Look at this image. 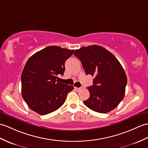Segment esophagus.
<instances>
[{
  "label": "esophagus",
  "instance_id": "obj_1",
  "mask_svg": "<svg viewBox=\"0 0 148 148\" xmlns=\"http://www.w3.org/2000/svg\"><path fill=\"white\" fill-rule=\"evenodd\" d=\"M83 88H84L83 87H81V88H76V87H75V88H74L75 90H77V91H79V90H82V89H83Z\"/></svg>",
  "mask_w": 148,
  "mask_h": 148
}]
</instances>
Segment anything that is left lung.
Masks as SVG:
<instances>
[{
    "mask_svg": "<svg viewBox=\"0 0 148 148\" xmlns=\"http://www.w3.org/2000/svg\"><path fill=\"white\" fill-rule=\"evenodd\" d=\"M74 54L81 60L86 74L95 76L93 84L88 87L90 98L84 104L101 113L115 109L124 97L127 82L117 58L105 48L95 45L81 47Z\"/></svg>",
    "mask_w": 148,
    "mask_h": 148,
    "instance_id": "left-lung-1",
    "label": "left lung"
}]
</instances>
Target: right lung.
I'll use <instances>...</instances> for the list:
<instances>
[{
    "label": "right lung",
    "mask_w": 148,
    "mask_h": 148,
    "mask_svg": "<svg viewBox=\"0 0 148 148\" xmlns=\"http://www.w3.org/2000/svg\"><path fill=\"white\" fill-rule=\"evenodd\" d=\"M74 50L47 47L33 54L21 74V93L27 106L40 115H47L62 105L74 86L58 82L65 62Z\"/></svg>",
    "instance_id": "right-lung-1"
}]
</instances>
